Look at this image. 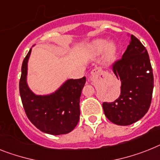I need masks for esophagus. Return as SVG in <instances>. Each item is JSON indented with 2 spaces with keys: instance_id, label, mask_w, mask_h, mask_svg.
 Returning <instances> with one entry per match:
<instances>
[{
  "instance_id": "34e87169",
  "label": "esophagus",
  "mask_w": 160,
  "mask_h": 160,
  "mask_svg": "<svg viewBox=\"0 0 160 160\" xmlns=\"http://www.w3.org/2000/svg\"><path fill=\"white\" fill-rule=\"evenodd\" d=\"M104 75H105V72H103L102 70V68H96L91 72V75L89 78H90V79H93V78L97 77V76H104Z\"/></svg>"
}]
</instances>
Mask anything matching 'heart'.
<instances>
[{
	"instance_id": "b5f03b06",
	"label": "heart",
	"mask_w": 160,
	"mask_h": 160,
	"mask_svg": "<svg viewBox=\"0 0 160 160\" xmlns=\"http://www.w3.org/2000/svg\"><path fill=\"white\" fill-rule=\"evenodd\" d=\"M88 50L94 55H99L104 52L105 59L111 61L116 53V46L114 43L109 42L107 39H97L88 45Z\"/></svg>"
}]
</instances>
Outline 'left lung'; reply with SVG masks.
Returning <instances> with one entry per match:
<instances>
[{"label": "left lung", "mask_w": 160, "mask_h": 160, "mask_svg": "<svg viewBox=\"0 0 160 160\" xmlns=\"http://www.w3.org/2000/svg\"><path fill=\"white\" fill-rule=\"evenodd\" d=\"M113 72L121 80L120 95L112 102H103V111L112 123L130 125L148 111L154 88L148 52L133 35L121 59L113 65Z\"/></svg>", "instance_id": "left-lung-1"}]
</instances>
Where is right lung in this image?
Segmentation results:
<instances>
[{
    "label": "right lung",
    "instance_id": "1",
    "mask_svg": "<svg viewBox=\"0 0 160 160\" xmlns=\"http://www.w3.org/2000/svg\"><path fill=\"white\" fill-rule=\"evenodd\" d=\"M32 49L22 65L19 92L22 105L30 121L38 129L51 135L72 132L80 119V98L86 78L68 79L57 90L46 95H37L28 84V63Z\"/></svg>",
    "mask_w": 160,
    "mask_h": 160
}]
</instances>
